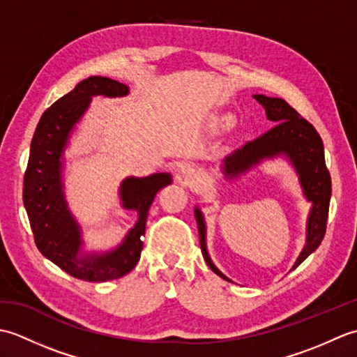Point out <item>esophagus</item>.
Wrapping results in <instances>:
<instances>
[{
	"label": "esophagus",
	"mask_w": 357,
	"mask_h": 357,
	"mask_svg": "<svg viewBox=\"0 0 357 357\" xmlns=\"http://www.w3.org/2000/svg\"><path fill=\"white\" fill-rule=\"evenodd\" d=\"M183 178L185 181V184L188 185H193V187H199L202 184V174L198 170H193V169H188L184 172Z\"/></svg>",
	"instance_id": "1"
}]
</instances>
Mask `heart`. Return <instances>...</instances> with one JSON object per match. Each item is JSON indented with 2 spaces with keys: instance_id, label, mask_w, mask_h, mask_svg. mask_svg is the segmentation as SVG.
<instances>
[{
  "instance_id": "1",
  "label": "heart",
  "mask_w": 357,
  "mask_h": 357,
  "mask_svg": "<svg viewBox=\"0 0 357 357\" xmlns=\"http://www.w3.org/2000/svg\"><path fill=\"white\" fill-rule=\"evenodd\" d=\"M227 121H229V119H227Z\"/></svg>"
}]
</instances>
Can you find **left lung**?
Returning <instances> with one entry per match:
<instances>
[{
    "label": "left lung",
    "instance_id": "obj_1",
    "mask_svg": "<svg viewBox=\"0 0 357 357\" xmlns=\"http://www.w3.org/2000/svg\"><path fill=\"white\" fill-rule=\"evenodd\" d=\"M255 100L264 105L267 118L276 124L268 132L257 136L256 139L248 141L241 149L231 151L224 159L222 172L227 178H233L259 164L262 159L279 155H285L290 159L299 174L305 198L313 204L307 222V244L293 265V268H296L321 245L325 230H327L331 178L327 165H325L324 142L316 128L305 118H302L287 101L265 95H255ZM195 216L196 222H198L199 244L204 259H206L211 271H215L218 276L225 280H230L215 267V264L210 259L206 247V222H204V218L198 208H195Z\"/></svg>",
    "mask_w": 357,
    "mask_h": 357
}]
</instances>
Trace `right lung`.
<instances>
[{
    "label": "right lung",
    "mask_w": 357,
    "mask_h": 357,
    "mask_svg": "<svg viewBox=\"0 0 357 357\" xmlns=\"http://www.w3.org/2000/svg\"><path fill=\"white\" fill-rule=\"evenodd\" d=\"M128 87L105 77L82 79L72 92L43 113L30 144L24 173L22 202L38 250L70 276L87 282H105L132 271L139 261L149 208L156 193L172 183L170 174L127 178L121 185L126 208L136 210L138 221L123 244L104 255H82L79 227L75 222L63 196L61 161L73 126L89 107L95 95L124 96Z\"/></svg>",
    "instance_id": "add662e5"
}]
</instances>
